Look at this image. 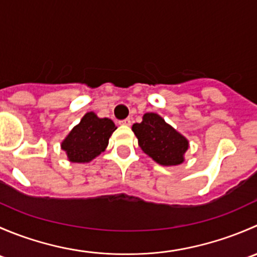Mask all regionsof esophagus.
<instances>
[{"mask_svg": "<svg viewBox=\"0 0 257 257\" xmlns=\"http://www.w3.org/2000/svg\"><path fill=\"white\" fill-rule=\"evenodd\" d=\"M119 124H121V125L129 126V125H131V124H132V120H131V118H126V119H124V120L119 121Z\"/></svg>", "mask_w": 257, "mask_h": 257, "instance_id": "1", "label": "esophagus"}]
</instances>
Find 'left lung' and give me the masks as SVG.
Instances as JSON below:
<instances>
[{"label": "left lung", "mask_w": 257, "mask_h": 257, "mask_svg": "<svg viewBox=\"0 0 257 257\" xmlns=\"http://www.w3.org/2000/svg\"><path fill=\"white\" fill-rule=\"evenodd\" d=\"M138 144L147 155L163 167L179 165L185 160L189 141L157 113H145L143 120L132 126Z\"/></svg>", "instance_id": "left-lung-1"}]
</instances>
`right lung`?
I'll use <instances>...</instances> for the list:
<instances>
[{
  "label": "right lung",
  "instance_id": "1",
  "mask_svg": "<svg viewBox=\"0 0 257 257\" xmlns=\"http://www.w3.org/2000/svg\"><path fill=\"white\" fill-rule=\"evenodd\" d=\"M116 126L112 119L88 112L61 143L71 163H89L105 150Z\"/></svg>",
  "mask_w": 257,
  "mask_h": 257
}]
</instances>
